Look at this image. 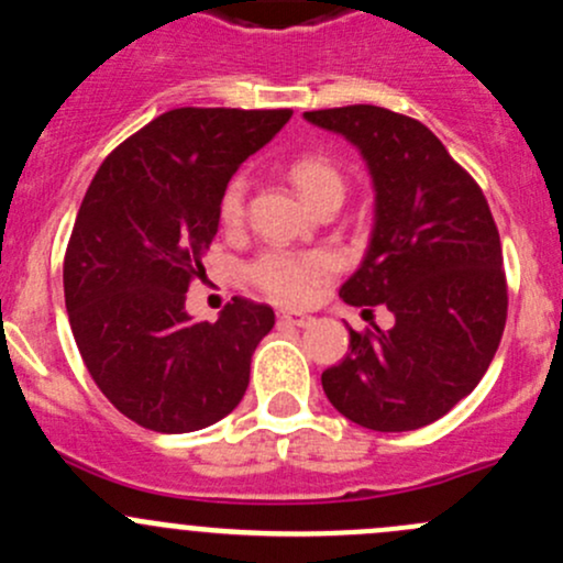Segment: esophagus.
<instances>
[{
  "instance_id": "esophagus-1",
  "label": "esophagus",
  "mask_w": 563,
  "mask_h": 563,
  "mask_svg": "<svg viewBox=\"0 0 563 563\" xmlns=\"http://www.w3.org/2000/svg\"><path fill=\"white\" fill-rule=\"evenodd\" d=\"M280 321L291 323V327L305 329V327H310V323H313V318H310V316H302V313H280Z\"/></svg>"
}]
</instances>
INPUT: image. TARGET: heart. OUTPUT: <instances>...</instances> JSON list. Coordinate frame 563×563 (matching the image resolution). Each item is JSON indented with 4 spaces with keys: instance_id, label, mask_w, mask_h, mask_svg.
I'll return each instance as SVG.
<instances>
[{
    "instance_id": "heart-1",
    "label": "heart",
    "mask_w": 563,
    "mask_h": 563,
    "mask_svg": "<svg viewBox=\"0 0 563 563\" xmlns=\"http://www.w3.org/2000/svg\"><path fill=\"white\" fill-rule=\"evenodd\" d=\"M288 176L299 187L310 207L345 196V179L327 157L302 155L294 157ZM245 176H234L220 196V220L234 229L245 218ZM332 272V258L323 253H297L286 247H269L250 264L247 275L255 288L280 305H305Z\"/></svg>"
}]
</instances>
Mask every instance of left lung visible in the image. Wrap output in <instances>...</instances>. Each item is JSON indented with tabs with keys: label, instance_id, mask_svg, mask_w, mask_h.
<instances>
[{
	"label": "left lung",
	"instance_id": "8db88e82",
	"mask_svg": "<svg viewBox=\"0 0 563 563\" xmlns=\"http://www.w3.org/2000/svg\"><path fill=\"white\" fill-rule=\"evenodd\" d=\"M360 150L376 190L371 245L340 297L387 305L395 327L354 332L321 373L329 402L378 433L444 417L482 382L507 323L498 229L479 185L422 122L378 106L305 111Z\"/></svg>",
	"mask_w": 563,
	"mask_h": 563
}]
</instances>
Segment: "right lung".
<instances>
[{"instance_id":"obj_1","label":"right lung","mask_w":563,"mask_h":563,"mask_svg":"<svg viewBox=\"0 0 563 563\" xmlns=\"http://www.w3.org/2000/svg\"><path fill=\"white\" fill-rule=\"evenodd\" d=\"M288 108H174L106 157L65 253V305L81 360L113 408L155 433H192L240 406L269 305L234 297L192 321L187 286L220 223L236 168Z\"/></svg>"}]
</instances>
